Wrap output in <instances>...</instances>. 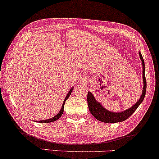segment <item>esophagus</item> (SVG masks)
<instances>
[{"instance_id": "34e87169", "label": "esophagus", "mask_w": 159, "mask_h": 159, "mask_svg": "<svg viewBox=\"0 0 159 159\" xmlns=\"http://www.w3.org/2000/svg\"><path fill=\"white\" fill-rule=\"evenodd\" d=\"M82 82H83V83H85V84H86L87 81H86V80H84V81H82Z\"/></svg>"}]
</instances>
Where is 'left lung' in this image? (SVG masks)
<instances>
[{
	"label": "left lung",
	"mask_w": 159,
	"mask_h": 159,
	"mask_svg": "<svg viewBox=\"0 0 159 159\" xmlns=\"http://www.w3.org/2000/svg\"><path fill=\"white\" fill-rule=\"evenodd\" d=\"M139 57H140L141 60H142L143 64V93L141 95L140 98L134 105L131 108L127 109V110L121 111V112H112V111H109L105 108L102 107L99 103L95 98H94L93 95L90 92H88V96H87V99H88V108L90 112L91 113L92 116L94 118H97L98 121L105 122V123H116V122H120L125 121L126 119L131 116L132 114L136 111V109L138 108V106L140 105L141 102L143 100L145 95H146V75H145V64L144 60L143 58L142 55L139 53Z\"/></svg>",
	"instance_id": "obj_1"
}]
</instances>
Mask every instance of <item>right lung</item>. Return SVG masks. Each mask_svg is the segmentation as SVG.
Here are the masks:
<instances>
[{"label": "right lung", "mask_w": 159, "mask_h": 159, "mask_svg": "<svg viewBox=\"0 0 159 159\" xmlns=\"http://www.w3.org/2000/svg\"><path fill=\"white\" fill-rule=\"evenodd\" d=\"M72 90H73V88H71L70 90H69V93H68V94H67V96H66V97L65 98V99H64V101H63V103H62V109H61V110L60 111V112L58 113V114L57 115V116H55L54 117H53V118H50V119H47V120H43V121H38V122H40V123H49V122H53V121H57V120H58L59 118H60L61 116H62V113H63V111H64V104H65V102H66V99H67L68 98H69V96L71 95V91H72Z\"/></svg>", "instance_id": "add662e5"}]
</instances>
